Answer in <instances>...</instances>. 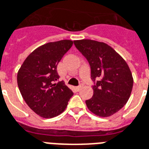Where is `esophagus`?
Masks as SVG:
<instances>
[{
    "label": "esophagus",
    "mask_w": 149,
    "mask_h": 149,
    "mask_svg": "<svg viewBox=\"0 0 149 149\" xmlns=\"http://www.w3.org/2000/svg\"><path fill=\"white\" fill-rule=\"evenodd\" d=\"M83 87V84H81V85H79V86L77 87V89H78V90H79V89H82Z\"/></svg>",
    "instance_id": "esophagus-1"
}]
</instances>
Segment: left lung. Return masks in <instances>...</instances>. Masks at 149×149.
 I'll return each instance as SVG.
<instances>
[{
    "label": "left lung",
    "mask_w": 149,
    "mask_h": 149,
    "mask_svg": "<svg viewBox=\"0 0 149 149\" xmlns=\"http://www.w3.org/2000/svg\"><path fill=\"white\" fill-rule=\"evenodd\" d=\"M79 51L91 68L93 95L86 104L90 112L100 117H109L128 102L133 86V77L125 60L113 48L93 40H74Z\"/></svg>",
    "instance_id": "1"
}]
</instances>
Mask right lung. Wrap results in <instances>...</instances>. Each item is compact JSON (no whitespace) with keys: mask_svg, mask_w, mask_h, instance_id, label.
<instances>
[{"mask_svg":"<svg viewBox=\"0 0 149 149\" xmlns=\"http://www.w3.org/2000/svg\"><path fill=\"white\" fill-rule=\"evenodd\" d=\"M72 40L50 42L40 46L26 58L17 72V85L31 109L45 118L57 116L66 109L73 95L60 78L57 65L72 46Z\"/></svg>","mask_w":149,"mask_h":149,"instance_id":"obj_1","label":"right lung"}]
</instances>
